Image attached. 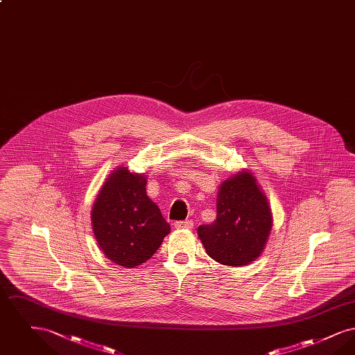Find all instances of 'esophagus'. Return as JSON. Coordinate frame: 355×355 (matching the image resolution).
<instances>
[{"label": "esophagus", "instance_id": "34e87169", "mask_svg": "<svg viewBox=\"0 0 355 355\" xmlns=\"http://www.w3.org/2000/svg\"><path fill=\"white\" fill-rule=\"evenodd\" d=\"M174 226H175V229H191L194 226V222L191 220H177L174 223Z\"/></svg>", "mask_w": 355, "mask_h": 355}]
</instances>
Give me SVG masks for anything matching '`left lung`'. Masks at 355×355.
Wrapping results in <instances>:
<instances>
[{
  "label": "left lung",
  "instance_id": "obj_1",
  "mask_svg": "<svg viewBox=\"0 0 355 355\" xmlns=\"http://www.w3.org/2000/svg\"><path fill=\"white\" fill-rule=\"evenodd\" d=\"M272 218L266 197L253 175L242 171L222 182L217 220L198 227L209 257L226 266L255 261L270 234Z\"/></svg>",
  "mask_w": 355,
  "mask_h": 355
}]
</instances>
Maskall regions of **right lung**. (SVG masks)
Masks as SVG:
<instances>
[{
    "label": "right lung",
    "instance_id": "right-lung-1",
    "mask_svg": "<svg viewBox=\"0 0 355 355\" xmlns=\"http://www.w3.org/2000/svg\"><path fill=\"white\" fill-rule=\"evenodd\" d=\"M145 186L144 175L119 168L102 186L92 210L93 232L102 252L125 268L152 258L170 233L169 223Z\"/></svg>",
    "mask_w": 355,
    "mask_h": 355
}]
</instances>
